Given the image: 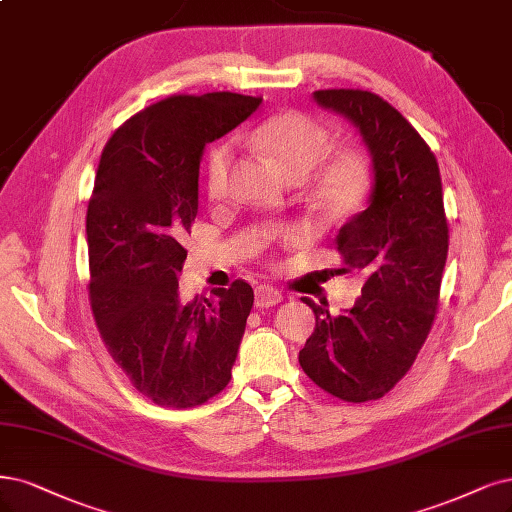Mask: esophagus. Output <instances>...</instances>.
I'll return each mask as SVG.
<instances>
[{
  "instance_id": "esophagus-1",
  "label": "esophagus",
  "mask_w": 512,
  "mask_h": 512,
  "mask_svg": "<svg viewBox=\"0 0 512 512\" xmlns=\"http://www.w3.org/2000/svg\"><path fill=\"white\" fill-rule=\"evenodd\" d=\"M284 301L279 290H275L273 286H258L256 288V307H273L277 303Z\"/></svg>"
}]
</instances>
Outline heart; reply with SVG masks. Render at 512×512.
<instances>
[{
	"label": "heart",
	"mask_w": 512,
	"mask_h": 512,
	"mask_svg": "<svg viewBox=\"0 0 512 512\" xmlns=\"http://www.w3.org/2000/svg\"><path fill=\"white\" fill-rule=\"evenodd\" d=\"M241 144L271 156L288 178L303 180L309 205L324 220H345L364 205L370 188L366 156L356 148H332V133L307 112H281L239 133ZM235 163V142L224 137L211 146L203 163V184L209 199H222ZM277 237L303 241L307 228L296 224L284 231L264 228L254 233V245Z\"/></svg>",
	"instance_id": "1"
}]
</instances>
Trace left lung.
I'll return each mask as SVG.
<instances>
[{
  "label": "left lung",
  "mask_w": 512,
  "mask_h": 512,
  "mask_svg": "<svg viewBox=\"0 0 512 512\" xmlns=\"http://www.w3.org/2000/svg\"><path fill=\"white\" fill-rule=\"evenodd\" d=\"M313 99L360 129L375 188L337 237L343 271L364 275L362 296L343 315L303 298L315 328L298 362L334 398L379 400L409 373L438 311L449 250L443 184L424 137L379 95L326 88Z\"/></svg>",
  "instance_id": "8db88e82"
}]
</instances>
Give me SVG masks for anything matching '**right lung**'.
Wrapping results in <instances>:
<instances>
[{
  "label": "right lung",
  "instance_id": "right-lung-1",
  "mask_svg": "<svg viewBox=\"0 0 512 512\" xmlns=\"http://www.w3.org/2000/svg\"><path fill=\"white\" fill-rule=\"evenodd\" d=\"M262 97L171 95L108 139L86 211L88 301L105 349L158 407L190 409L220 394L254 290L243 279L184 305V239L199 211V165Z\"/></svg>",
  "mask_w": 512,
  "mask_h": 512
}]
</instances>
